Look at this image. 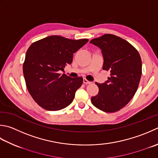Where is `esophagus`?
Segmentation results:
<instances>
[{"label": "esophagus", "instance_id": "34e87169", "mask_svg": "<svg viewBox=\"0 0 158 158\" xmlns=\"http://www.w3.org/2000/svg\"><path fill=\"white\" fill-rule=\"evenodd\" d=\"M83 83H84V84H85V85H88V84H91L92 82L88 81V80L86 79H83Z\"/></svg>", "mask_w": 158, "mask_h": 158}]
</instances>
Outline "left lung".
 <instances>
[{
  "label": "left lung",
  "instance_id": "1",
  "mask_svg": "<svg viewBox=\"0 0 158 158\" xmlns=\"http://www.w3.org/2000/svg\"><path fill=\"white\" fill-rule=\"evenodd\" d=\"M89 43L100 48L103 69L111 73L106 82L95 83L99 91L91 101L103 112H117L131 101L138 89L142 75L140 54L130 43L112 34H105Z\"/></svg>",
  "mask_w": 158,
  "mask_h": 158
}]
</instances>
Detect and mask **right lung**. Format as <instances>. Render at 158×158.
Wrapping results in <instances>:
<instances>
[{
    "label": "right lung",
    "mask_w": 158,
    "mask_h": 158,
    "mask_svg": "<svg viewBox=\"0 0 158 158\" xmlns=\"http://www.w3.org/2000/svg\"><path fill=\"white\" fill-rule=\"evenodd\" d=\"M88 42L51 35L33 42L27 51L23 74L28 91L40 107L57 111L72 103L83 83L81 77L71 78L63 74L73 61V53Z\"/></svg>",
    "instance_id": "right-lung-1"
}]
</instances>
